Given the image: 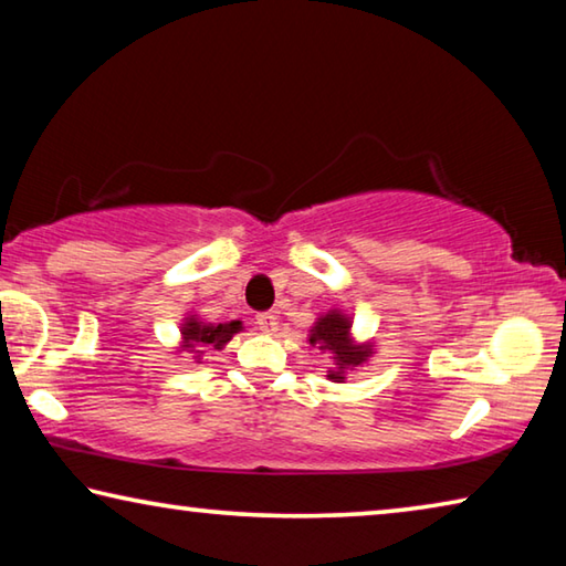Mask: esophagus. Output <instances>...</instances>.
Masks as SVG:
<instances>
[{
  "mask_svg": "<svg viewBox=\"0 0 566 566\" xmlns=\"http://www.w3.org/2000/svg\"><path fill=\"white\" fill-rule=\"evenodd\" d=\"M256 324H260V329L262 332H266V334H274L276 332V314H272V312H262V314H256Z\"/></svg>",
  "mask_w": 566,
  "mask_h": 566,
  "instance_id": "1",
  "label": "esophagus"
}]
</instances>
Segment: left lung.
Returning <instances> with one entry per match:
<instances>
[{"instance_id":"left-lung-1","label":"left lung","mask_w":566,"mask_h":566,"mask_svg":"<svg viewBox=\"0 0 566 566\" xmlns=\"http://www.w3.org/2000/svg\"><path fill=\"white\" fill-rule=\"evenodd\" d=\"M306 342H310L312 347L332 354L334 369H329L327 379L339 381V385L347 379L349 369L361 367V364L375 354L371 352V342H364V344L354 342L352 319L339 310H329L319 314L317 322H314V327L310 329Z\"/></svg>"}]
</instances>
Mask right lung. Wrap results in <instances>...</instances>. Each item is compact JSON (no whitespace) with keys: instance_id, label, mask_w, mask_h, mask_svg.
I'll return each instance as SVG.
<instances>
[{"instance_id":"obj_1","label":"right lung","mask_w":566,"mask_h":566,"mask_svg":"<svg viewBox=\"0 0 566 566\" xmlns=\"http://www.w3.org/2000/svg\"><path fill=\"white\" fill-rule=\"evenodd\" d=\"M242 329L244 327L239 319L212 324V322L199 319L197 314H187L179 327V334H181L179 349H187L191 357H195V361H202L207 349H224V344Z\"/></svg>"}]
</instances>
